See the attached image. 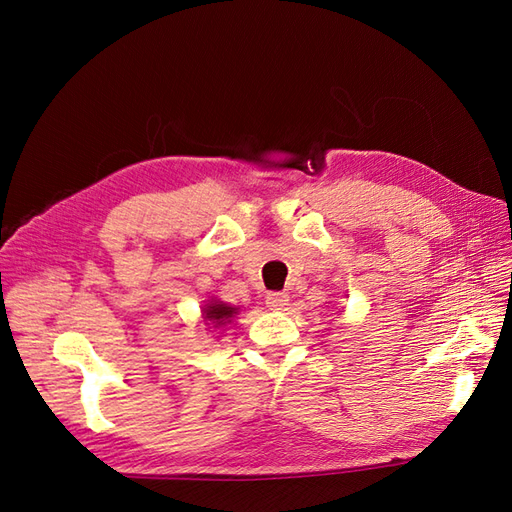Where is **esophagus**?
Wrapping results in <instances>:
<instances>
[{"instance_id":"esophagus-1","label":"esophagus","mask_w":512,"mask_h":512,"mask_svg":"<svg viewBox=\"0 0 512 512\" xmlns=\"http://www.w3.org/2000/svg\"><path fill=\"white\" fill-rule=\"evenodd\" d=\"M288 305L286 292H269L267 294V307L269 309H284Z\"/></svg>"}]
</instances>
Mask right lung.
I'll list each match as a JSON object with an SVG mask.
<instances>
[{"label": "right lung", "mask_w": 512, "mask_h": 512, "mask_svg": "<svg viewBox=\"0 0 512 512\" xmlns=\"http://www.w3.org/2000/svg\"><path fill=\"white\" fill-rule=\"evenodd\" d=\"M235 314H237V307H230L226 303H209L205 307V318L213 320L215 324H226Z\"/></svg>", "instance_id": "right-lung-1"}]
</instances>
